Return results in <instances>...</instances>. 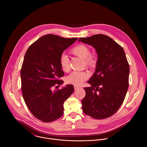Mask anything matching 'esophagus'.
Masks as SVG:
<instances>
[{
    "label": "esophagus",
    "mask_w": 147,
    "mask_h": 147,
    "mask_svg": "<svg viewBox=\"0 0 147 147\" xmlns=\"http://www.w3.org/2000/svg\"><path fill=\"white\" fill-rule=\"evenodd\" d=\"M79 88H80L79 86H74V90H77V89H78Z\"/></svg>",
    "instance_id": "esophagus-1"
}]
</instances>
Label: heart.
<instances>
[{
    "label": "heart",
    "instance_id": "heart-1",
    "mask_svg": "<svg viewBox=\"0 0 147 147\" xmlns=\"http://www.w3.org/2000/svg\"><path fill=\"white\" fill-rule=\"evenodd\" d=\"M71 53L74 55L84 59V63L87 67H94L96 65V57L94 55L90 54V49L85 45L79 44L76 45L71 50ZM59 64L63 71H69V58L66 55H61L59 60ZM88 77L89 74L87 71H73L67 77L66 81L67 83L71 84L80 86Z\"/></svg>",
    "mask_w": 147,
    "mask_h": 147
}]
</instances>
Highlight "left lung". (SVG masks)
Instances as JSON below:
<instances>
[{
	"instance_id": "left-lung-1",
	"label": "left lung",
	"mask_w": 147,
	"mask_h": 147,
	"mask_svg": "<svg viewBox=\"0 0 147 147\" xmlns=\"http://www.w3.org/2000/svg\"><path fill=\"white\" fill-rule=\"evenodd\" d=\"M78 41L92 46L98 55L95 72L84 87L82 108L96 119L108 118L121 107L129 87V65L123 48L109 36L96 34Z\"/></svg>"
}]
</instances>
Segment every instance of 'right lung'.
<instances>
[{
	"instance_id": "obj_1",
	"label": "right lung",
	"mask_w": 147,
	"mask_h": 147,
	"mask_svg": "<svg viewBox=\"0 0 147 147\" xmlns=\"http://www.w3.org/2000/svg\"><path fill=\"white\" fill-rule=\"evenodd\" d=\"M77 39L45 35L31 45L25 54L21 69L23 96L31 113L44 122L53 121L63 115V103L74 92L73 85L61 90L53 88L63 83L59 80L65 74L60 57Z\"/></svg>"
}]
</instances>
